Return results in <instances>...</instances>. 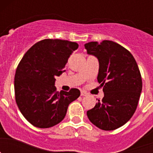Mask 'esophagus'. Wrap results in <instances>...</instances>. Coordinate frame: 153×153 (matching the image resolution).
<instances>
[{"instance_id": "1", "label": "esophagus", "mask_w": 153, "mask_h": 153, "mask_svg": "<svg viewBox=\"0 0 153 153\" xmlns=\"http://www.w3.org/2000/svg\"><path fill=\"white\" fill-rule=\"evenodd\" d=\"M80 94H81V96H84V97H87V96H89V93H87V92L84 91V90H82Z\"/></svg>"}]
</instances>
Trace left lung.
<instances>
[{"mask_svg":"<svg viewBox=\"0 0 153 153\" xmlns=\"http://www.w3.org/2000/svg\"><path fill=\"white\" fill-rule=\"evenodd\" d=\"M84 47L87 54L98 59L97 80L104 93L102 100L86 114L100 129L114 130L136 111L143 87L140 69L131 53L116 42H89Z\"/></svg>","mask_w":153,"mask_h":153,"instance_id":"1","label":"left lung"}]
</instances>
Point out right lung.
I'll list each match as a JSON object with an SVG mask.
<instances>
[{"mask_svg":"<svg viewBox=\"0 0 153 153\" xmlns=\"http://www.w3.org/2000/svg\"><path fill=\"white\" fill-rule=\"evenodd\" d=\"M79 47L76 42L59 39L40 40L27 51L14 77L16 102L23 116L38 128H49L64 119L69 104L80 92L56 91V76L65 72L68 58Z\"/></svg>","mask_w":153,"mask_h":153,"instance_id":"obj_1","label":"right lung"}]
</instances>
